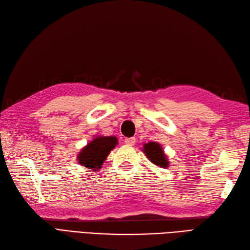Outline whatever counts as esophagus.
<instances>
[{
    "label": "esophagus",
    "mask_w": 250,
    "mask_h": 250,
    "mask_svg": "<svg viewBox=\"0 0 250 250\" xmlns=\"http://www.w3.org/2000/svg\"><path fill=\"white\" fill-rule=\"evenodd\" d=\"M135 137H127L125 139V143L127 145V146H133L134 144H135Z\"/></svg>",
    "instance_id": "obj_1"
}]
</instances>
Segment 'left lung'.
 Masks as SVG:
<instances>
[{
	"label": "left lung",
	"mask_w": 250,
	"mask_h": 250,
	"mask_svg": "<svg viewBox=\"0 0 250 250\" xmlns=\"http://www.w3.org/2000/svg\"><path fill=\"white\" fill-rule=\"evenodd\" d=\"M143 151L146 155V157H148L154 165L158 166V167H162V168L168 167V165H169L168 158L165 155L162 146L158 143L150 142L148 144L144 145Z\"/></svg>",
	"instance_id": "1"
}]
</instances>
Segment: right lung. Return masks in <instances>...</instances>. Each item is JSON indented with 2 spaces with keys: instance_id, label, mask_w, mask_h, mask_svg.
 <instances>
[{
  "instance_id": "add662e5",
  "label": "right lung",
  "mask_w": 250,
  "mask_h": 250,
  "mask_svg": "<svg viewBox=\"0 0 250 250\" xmlns=\"http://www.w3.org/2000/svg\"><path fill=\"white\" fill-rule=\"evenodd\" d=\"M117 138L115 136H98L94 138L81 150L78 155L80 165L87 169L97 171L101 168L106 156L117 145Z\"/></svg>"
}]
</instances>
